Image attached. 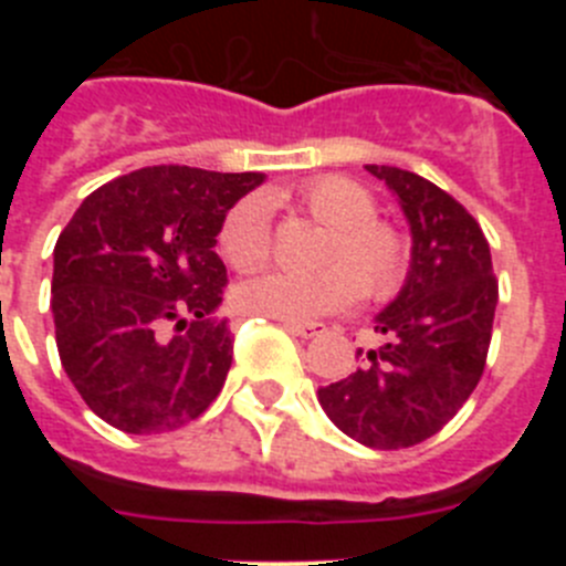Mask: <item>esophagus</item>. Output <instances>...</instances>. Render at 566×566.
<instances>
[{
  "instance_id": "34e87169",
  "label": "esophagus",
  "mask_w": 566,
  "mask_h": 566,
  "mask_svg": "<svg viewBox=\"0 0 566 566\" xmlns=\"http://www.w3.org/2000/svg\"><path fill=\"white\" fill-rule=\"evenodd\" d=\"M283 328L286 332H292L294 337H303V339H314L319 337V334H326V326H317V323H283Z\"/></svg>"
}]
</instances>
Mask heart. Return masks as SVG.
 <instances>
[{
    "label": "heart",
    "mask_w": 566,
    "mask_h": 566,
    "mask_svg": "<svg viewBox=\"0 0 566 566\" xmlns=\"http://www.w3.org/2000/svg\"><path fill=\"white\" fill-rule=\"evenodd\" d=\"M272 207L306 212L328 227L317 254L319 272H269L234 292V303L258 317L308 323L354 306L359 294L388 300L402 289L411 269V240L391 221L377 218L374 195L345 175H317L297 189H274ZM218 249L238 272H254L272 258V223L266 203L243 198L223 214Z\"/></svg>",
    "instance_id": "obj_1"
}]
</instances>
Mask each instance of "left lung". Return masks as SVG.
I'll return each instance as SVG.
<instances>
[{
  "instance_id": "1",
  "label": "left lung",
  "mask_w": 566,
  "mask_h": 566,
  "mask_svg": "<svg viewBox=\"0 0 566 566\" xmlns=\"http://www.w3.org/2000/svg\"><path fill=\"white\" fill-rule=\"evenodd\" d=\"M368 172L397 192L411 221V272L377 317L385 343L317 397L359 444L399 451L442 431L482 379L499 280L482 227L453 195L408 169L368 164Z\"/></svg>"
}]
</instances>
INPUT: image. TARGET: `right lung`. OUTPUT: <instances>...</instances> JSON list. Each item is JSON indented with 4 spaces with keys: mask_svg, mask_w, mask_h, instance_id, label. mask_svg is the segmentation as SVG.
Wrapping results in <instances>:
<instances>
[{
    "mask_svg": "<svg viewBox=\"0 0 566 566\" xmlns=\"http://www.w3.org/2000/svg\"><path fill=\"white\" fill-rule=\"evenodd\" d=\"M260 172L144 167L90 192L53 249L50 308L70 382L124 433L201 417L227 382L232 332L212 319L223 214Z\"/></svg>",
    "mask_w": 566,
    "mask_h": 566,
    "instance_id": "right-lung-1",
    "label": "right lung"
}]
</instances>
